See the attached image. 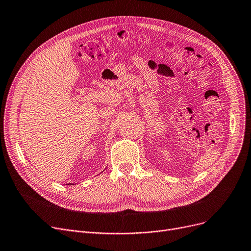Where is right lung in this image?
<instances>
[{"label": "right lung", "instance_id": "add662e5", "mask_svg": "<svg viewBox=\"0 0 251 251\" xmlns=\"http://www.w3.org/2000/svg\"><path fill=\"white\" fill-rule=\"evenodd\" d=\"M69 184H70V186H72V184H73V183H69Z\"/></svg>", "mask_w": 251, "mask_h": 251}]
</instances>
